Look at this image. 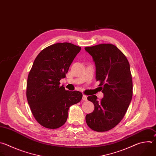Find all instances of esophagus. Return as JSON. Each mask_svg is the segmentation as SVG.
I'll use <instances>...</instances> for the list:
<instances>
[{
	"label": "esophagus",
	"instance_id": "obj_1",
	"mask_svg": "<svg viewBox=\"0 0 156 156\" xmlns=\"http://www.w3.org/2000/svg\"><path fill=\"white\" fill-rule=\"evenodd\" d=\"M82 100H83V101H87V97L86 95H83V96H82Z\"/></svg>",
	"mask_w": 156,
	"mask_h": 156
}]
</instances>
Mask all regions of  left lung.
<instances>
[{
  "label": "left lung",
  "instance_id": "1",
  "mask_svg": "<svg viewBox=\"0 0 156 156\" xmlns=\"http://www.w3.org/2000/svg\"><path fill=\"white\" fill-rule=\"evenodd\" d=\"M96 67V80L103 86V98L87 97L94 105L91 113L87 114L88 126L97 132L108 131L122 120L132 101L133 83L129 61L115 45L103 44L85 48Z\"/></svg>",
  "mask_w": 156,
  "mask_h": 156
}]
</instances>
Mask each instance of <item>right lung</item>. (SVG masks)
Instances as JSON below:
<instances>
[{"label":"right lung","mask_w":156,"mask_h":156,"mask_svg":"<svg viewBox=\"0 0 156 156\" xmlns=\"http://www.w3.org/2000/svg\"><path fill=\"white\" fill-rule=\"evenodd\" d=\"M80 50L71 43H57L42 50L34 61L27 77L26 97L36 120L45 128L64 125L69 107L82 100L80 91L59 86Z\"/></svg>","instance_id":"1"}]
</instances>
